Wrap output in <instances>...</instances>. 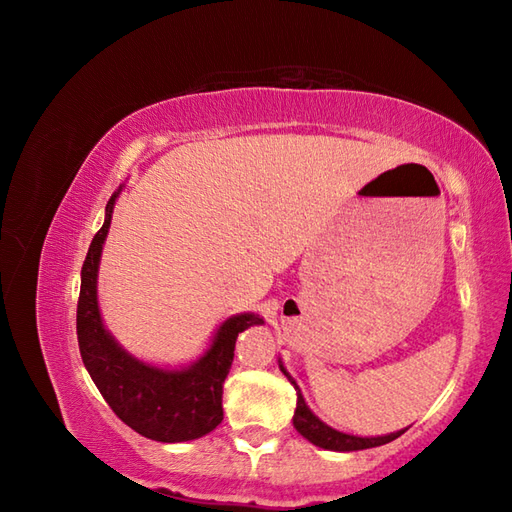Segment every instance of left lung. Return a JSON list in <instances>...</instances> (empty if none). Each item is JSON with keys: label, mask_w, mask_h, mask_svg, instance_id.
<instances>
[{"label": "left lung", "mask_w": 512, "mask_h": 512, "mask_svg": "<svg viewBox=\"0 0 512 512\" xmlns=\"http://www.w3.org/2000/svg\"><path fill=\"white\" fill-rule=\"evenodd\" d=\"M280 369H282V374L288 378V382L294 386V391H297V410H294V416H292L294 429H297L305 440H309L320 448H327V451H337V453L363 451V448H374V446H382L386 442H393L408 429L406 427V429H399L395 433H389V436H376V438H361V436H350V433H344V431H337V429L329 427L327 423H322L320 418L312 410H309V406L303 399V393L299 389V384L294 382V378L288 374L282 361H280Z\"/></svg>", "instance_id": "left-lung-1"}]
</instances>
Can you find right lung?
Instances as JSON below:
<instances>
[{"label":"right lung","mask_w":512,"mask_h":512,"mask_svg":"<svg viewBox=\"0 0 512 512\" xmlns=\"http://www.w3.org/2000/svg\"><path fill=\"white\" fill-rule=\"evenodd\" d=\"M123 185L108 198L104 224L89 245L81 271L76 305L79 350L91 380L106 404L141 436L156 442H188L207 436L222 423L224 380L235 356L241 331L265 324L258 314L245 312L226 318L200 359L185 367H158L136 359L106 331L98 305V269L102 247L111 228L115 200Z\"/></svg>","instance_id":"obj_1"}]
</instances>
